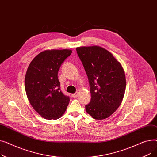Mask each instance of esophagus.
<instances>
[{"mask_svg":"<svg viewBox=\"0 0 157 157\" xmlns=\"http://www.w3.org/2000/svg\"><path fill=\"white\" fill-rule=\"evenodd\" d=\"M78 93L76 92V93H75V94H72V97H74V98H75V97H78Z\"/></svg>","mask_w":157,"mask_h":157,"instance_id":"obj_1","label":"esophagus"}]
</instances>
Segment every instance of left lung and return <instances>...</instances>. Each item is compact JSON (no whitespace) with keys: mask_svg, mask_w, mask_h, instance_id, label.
Masks as SVG:
<instances>
[{"mask_svg":"<svg viewBox=\"0 0 157 157\" xmlns=\"http://www.w3.org/2000/svg\"><path fill=\"white\" fill-rule=\"evenodd\" d=\"M77 53L87 74L91 93L86 111L93 118L104 120L120 105L126 88L121 63L107 49L98 46H81Z\"/></svg>","mask_w":157,"mask_h":157,"instance_id":"left-lung-1","label":"left lung"}]
</instances>
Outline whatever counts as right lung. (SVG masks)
Instances as JSON below:
<instances>
[{
    "instance_id": "1",
    "label": "right lung",
    "mask_w": 157,
    "mask_h": 157,
    "mask_svg": "<svg viewBox=\"0 0 157 157\" xmlns=\"http://www.w3.org/2000/svg\"><path fill=\"white\" fill-rule=\"evenodd\" d=\"M71 49H51L40 52L30 62L25 78L28 99L34 110L47 120L60 118L70 101L60 90L58 72L71 55Z\"/></svg>"
}]
</instances>
